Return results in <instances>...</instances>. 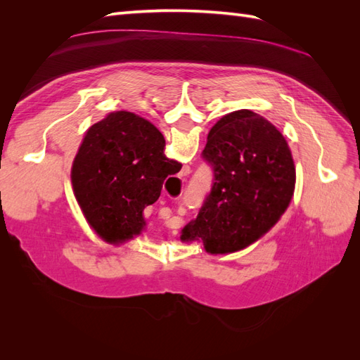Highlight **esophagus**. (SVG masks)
I'll return each mask as SVG.
<instances>
[{
	"label": "esophagus",
	"instance_id": "1",
	"mask_svg": "<svg viewBox=\"0 0 360 360\" xmlns=\"http://www.w3.org/2000/svg\"><path fill=\"white\" fill-rule=\"evenodd\" d=\"M189 174H191V168L189 167H183V169L179 174V177L171 179L168 181L169 186H171V191L174 193H177V197H181V186H183V183H184V180H186V177L189 176Z\"/></svg>",
	"mask_w": 360,
	"mask_h": 360
}]
</instances>
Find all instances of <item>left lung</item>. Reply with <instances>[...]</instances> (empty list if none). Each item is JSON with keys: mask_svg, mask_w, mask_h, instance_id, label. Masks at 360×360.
Listing matches in <instances>:
<instances>
[{"mask_svg": "<svg viewBox=\"0 0 360 360\" xmlns=\"http://www.w3.org/2000/svg\"><path fill=\"white\" fill-rule=\"evenodd\" d=\"M201 158L213 184L181 240H202L210 254L236 252L266 234L288 207L296 183L291 151L274 124L242 110L210 129Z\"/></svg>", "mask_w": 360, "mask_h": 360, "instance_id": "left-lung-1", "label": "left lung"}]
</instances>
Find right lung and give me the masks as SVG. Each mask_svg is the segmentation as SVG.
Wrapping results in <instances>:
<instances>
[{
  "label": "right lung",
  "instance_id": "right-lung-1",
  "mask_svg": "<svg viewBox=\"0 0 360 360\" xmlns=\"http://www.w3.org/2000/svg\"><path fill=\"white\" fill-rule=\"evenodd\" d=\"M163 147L158 127L127 111L89 129L73 160L72 184L86 221L106 242H124L144 228V209L174 176L169 163L176 160L163 155Z\"/></svg>",
  "mask_w": 360,
  "mask_h": 360
}]
</instances>
